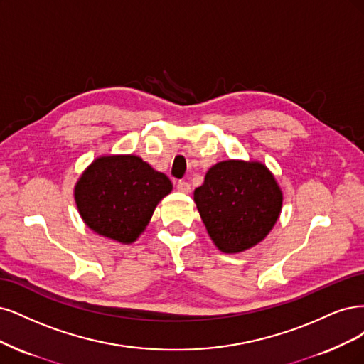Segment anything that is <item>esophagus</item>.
I'll list each match as a JSON object with an SVG mask.
<instances>
[{
  "mask_svg": "<svg viewBox=\"0 0 364 364\" xmlns=\"http://www.w3.org/2000/svg\"><path fill=\"white\" fill-rule=\"evenodd\" d=\"M177 191L181 192V193H189L191 192V184L187 183V181H178Z\"/></svg>",
  "mask_w": 364,
  "mask_h": 364,
  "instance_id": "1",
  "label": "esophagus"
}]
</instances>
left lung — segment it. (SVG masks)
<instances>
[{
	"instance_id": "1",
	"label": "left lung",
	"mask_w": 364,
	"mask_h": 364,
	"mask_svg": "<svg viewBox=\"0 0 364 364\" xmlns=\"http://www.w3.org/2000/svg\"><path fill=\"white\" fill-rule=\"evenodd\" d=\"M193 201L216 248L239 254L271 232L283 208V191L264 163L224 160L207 171Z\"/></svg>"
}]
</instances>
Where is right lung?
<instances>
[{
    "label": "right lung",
    "mask_w": 364,
    "mask_h": 364,
    "mask_svg": "<svg viewBox=\"0 0 364 364\" xmlns=\"http://www.w3.org/2000/svg\"><path fill=\"white\" fill-rule=\"evenodd\" d=\"M172 191L165 173L134 154L100 156L74 187L77 210L87 228L130 245L149 224L157 204Z\"/></svg>",
    "instance_id": "obj_1"
}]
</instances>
